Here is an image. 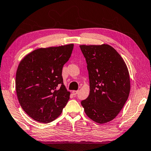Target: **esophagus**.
I'll return each mask as SVG.
<instances>
[{
    "label": "esophagus",
    "instance_id": "34e87169",
    "mask_svg": "<svg viewBox=\"0 0 151 151\" xmlns=\"http://www.w3.org/2000/svg\"><path fill=\"white\" fill-rule=\"evenodd\" d=\"M78 93H79V91H72L73 95L74 96H76Z\"/></svg>",
    "mask_w": 151,
    "mask_h": 151
}]
</instances>
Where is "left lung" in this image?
I'll use <instances>...</instances> for the list:
<instances>
[{"label": "left lung", "mask_w": 151, "mask_h": 151, "mask_svg": "<svg viewBox=\"0 0 151 151\" xmlns=\"http://www.w3.org/2000/svg\"><path fill=\"white\" fill-rule=\"evenodd\" d=\"M87 64L90 93L82 101L86 115L99 124L114 119L123 109L130 91L127 65L107 44L79 45Z\"/></svg>", "instance_id": "obj_1"}]
</instances>
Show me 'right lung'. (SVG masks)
<instances>
[{
    "instance_id": "1",
    "label": "right lung",
    "mask_w": 151,
    "mask_h": 151,
    "mask_svg": "<svg viewBox=\"0 0 151 151\" xmlns=\"http://www.w3.org/2000/svg\"><path fill=\"white\" fill-rule=\"evenodd\" d=\"M73 44L39 48L25 55L16 75V90L20 106L31 118L47 124L61 114L70 99L63 83L62 68Z\"/></svg>"
}]
</instances>
